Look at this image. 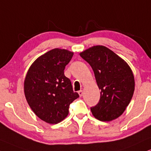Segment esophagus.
<instances>
[{"instance_id": "34e87169", "label": "esophagus", "mask_w": 151, "mask_h": 151, "mask_svg": "<svg viewBox=\"0 0 151 151\" xmlns=\"http://www.w3.org/2000/svg\"><path fill=\"white\" fill-rule=\"evenodd\" d=\"M78 93H79L80 97H81L82 95H83V91H82V90H80L79 91H78Z\"/></svg>"}]
</instances>
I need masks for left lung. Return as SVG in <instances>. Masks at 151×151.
Masks as SVG:
<instances>
[{
  "instance_id": "left-lung-1",
  "label": "left lung",
  "mask_w": 151,
  "mask_h": 151,
  "mask_svg": "<svg viewBox=\"0 0 151 151\" xmlns=\"http://www.w3.org/2000/svg\"><path fill=\"white\" fill-rule=\"evenodd\" d=\"M79 55L94 72L100 99L91 108L101 121H111L121 116L134 91V77L130 67L114 51L102 45L93 46Z\"/></svg>"
}]
</instances>
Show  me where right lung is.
Segmentation results:
<instances>
[{"mask_svg":"<svg viewBox=\"0 0 151 151\" xmlns=\"http://www.w3.org/2000/svg\"><path fill=\"white\" fill-rule=\"evenodd\" d=\"M74 53L56 48L36 59L24 80V94L36 116L49 124H57L69 114L70 104L79 98L64 74Z\"/></svg>","mask_w":151,"mask_h":151,"instance_id":"obj_1","label":"right lung"}]
</instances>
